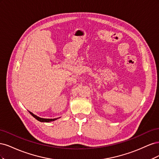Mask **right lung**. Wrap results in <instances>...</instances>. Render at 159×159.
Wrapping results in <instances>:
<instances>
[{"label": "right lung", "instance_id": "right-lung-1", "mask_svg": "<svg viewBox=\"0 0 159 159\" xmlns=\"http://www.w3.org/2000/svg\"><path fill=\"white\" fill-rule=\"evenodd\" d=\"M29 113L32 115V116L34 117L36 119H37L38 121H40V122H46V123H49V122H51V121H55V120H57V119H59V118H55V119H44V118H41V117H38L37 115H34V114H33L32 112H30V111H29Z\"/></svg>", "mask_w": 159, "mask_h": 159}]
</instances>
